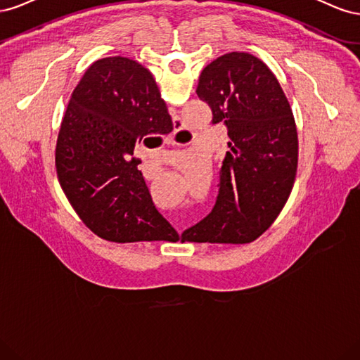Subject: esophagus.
<instances>
[{
	"mask_svg": "<svg viewBox=\"0 0 360 360\" xmlns=\"http://www.w3.org/2000/svg\"><path fill=\"white\" fill-rule=\"evenodd\" d=\"M169 143H171V144H176V141H174V139H171V141H169Z\"/></svg>",
	"mask_w": 360,
	"mask_h": 360,
	"instance_id": "esophagus-1",
	"label": "esophagus"
}]
</instances>
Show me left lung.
<instances>
[{
    "instance_id": "obj_1",
    "label": "left lung",
    "mask_w": 360,
    "mask_h": 360,
    "mask_svg": "<svg viewBox=\"0 0 360 360\" xmlns=\"http://www.w3.org/2000/svg\"><path fill=\"white\" fill-rule=\"evenodd\" d=\"M197 94L213 123L228 127L230 151L219 171V193L209 216L181 242H254L275 222L297 171L299 141L292 111L276 76L248 52H230L201 72Z\"/></svg>"
}]
</instances>
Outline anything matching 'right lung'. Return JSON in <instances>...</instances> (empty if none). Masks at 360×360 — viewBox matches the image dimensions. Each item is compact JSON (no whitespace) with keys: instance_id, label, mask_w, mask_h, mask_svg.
I'll return each mask as SVG.
<instances>
[{"instance_id":"right-lung-1","label":"right lung","mask_w":360,"mask_h":360,"mask_svg":"<svg viewBox=\"0 0 360 360\" xmlns=\"http://www.w3.org/2000/svg\"><path fill=\"white\" fill-rule=\"evenodd\" d=\"M172 120L156 81L139 63L108 57L86 69L72 93L56 147L61 189L105 240H179L151 201L135 146L168 135Z\"/></svg>"}]
</instances>
